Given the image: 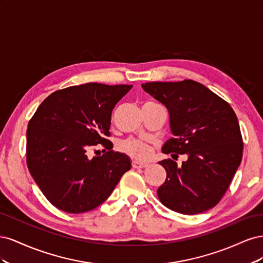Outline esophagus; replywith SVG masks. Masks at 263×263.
Returning <instances> with one entry per match:
<instances>
[{"instance_id":"1","label":"esophagus","mask_w":263,"mask_h":263,"mask_svg":"<svg viewBox=\"0 0 263 263\" xmlns=\"http://www.w3.org/2000/svg\"><path fill=\"white\" fill-rule=\"evenodd\" d=\"M132 166L134 169H142V168H146L147 164L146 163H140V162H137V161H133Z\"/></svg>"}]
</instances>
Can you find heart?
Listing matches in <instances>:
<instances>
[{
	"instance_id": "1",
	"label": "heart",
	"mask_w": 263,
	"mask_h": 263,
	"mask_svg": "<svg viewBox=\"0 0 263 263\" xmlns=\"http://www.w3.org/2000/svg\"><path fill=\"white\" fill-rule=\"evenodd\" d=\"M119 148H121L122 153L137 161L147 160L153 153V148L149 144L138 139H127L122 142Z\"/></svg>"
}]
</instances>
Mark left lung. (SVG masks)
I'll use <instances>...</instances> for the list:
<instances>
[{"instance_id": "left-lung-1", "label": "left lung", "mask_w": 263, "mask_h": 263, "mask_svg": "<svg viewBox=\"0 0 263 263\" xmlns=\"http://www.w3.org/2000/svg\"><path fill=\"white\" fill-rule=\"evenodd\" d=\"M142 89L168 108L174 137L162 147L173 158L186 155L181 166L160 163L166 179L159 200L174 212L203 213L216 206L241 162L243 142L238 118L228 103L193 80L147 82Z\"/></svg>"}]
</instances>
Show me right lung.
<instances>
[{
	"instance_id": "obj_1",
	"label": "right lung",
	"mask_w": 263,
	"mask_h": 263,
	"mask_svg": "<svg viewBox=\"0 0 263 263\" xmlns=\"http://www.w3.org/2000/svg\"><path fill=\"white\" fill-rule=\"evenodd\" d=\"M130 89L126 84L69 86L51 93L30 118L27 166L54 208L70 214L94 210L132 168L129 158L112 150L107 139L112 110ZM97 144L107 151L91 159L88 150Z\"/></svg>"
}]
</instances>
